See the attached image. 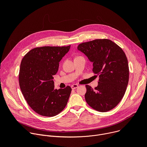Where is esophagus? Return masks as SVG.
Listing matches in <instances>:
<instances>
[{"label": "esophagus", "mask_w": 147, "mask_h": 147, "mask_svg": "<svg viewBox=\"0 0 147 147\" xmlns=\"http://www.w3.org/2000/svg\"><path fill=\"white\" fill-rule=\"evenodd\" d=\"M78 87V86L77 84H73V85L71 86V88H72L73 90H74V89L77 88Z\"/></svg>", "instance_id": "1"}]
</instances>
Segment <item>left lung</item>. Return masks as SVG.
I'll list each match as a JSON object with an SVG mask.
<instances>
[{
  "label": "left lung",
  "mask_w": 147,
  "mask_h": 147,
  "mask_svg": "<svg viewBox=\"0 0 147 147\" xmlns=\"http://www.w3.org/2000/svg\"><path fill=\"white\" fill-rule=\"evenodd\" d=\"M77 49L92 63V71L99 76L98 85L94 90L86 86L87 103L100 112L111 111L120 102L128 85L129 69L126 56L120 47L107 39L80 44Z\"/></svg>",
  "instance_id": "obj_1"
}]
</instances>
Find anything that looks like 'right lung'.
I'll return each mask as SVG.
<instances>
[{"mask_svg": "<svg viewBox=\"0 0 147 147\" xmlns=\"http://www.w3.org/2000/svg\"><path fill=\"white\" fill-rule=\"evenodd\" d=\"M67 47H43L30 51L23 58L19 72V84L29 106L40 115L53 117L67 103L71 88H55L53 76L59 62L69 51Z\"/></svg>", "mask_w": 147, "mask_h": 147, "instance_id": "add662e5", "label": "right lung"}]
</instances>
